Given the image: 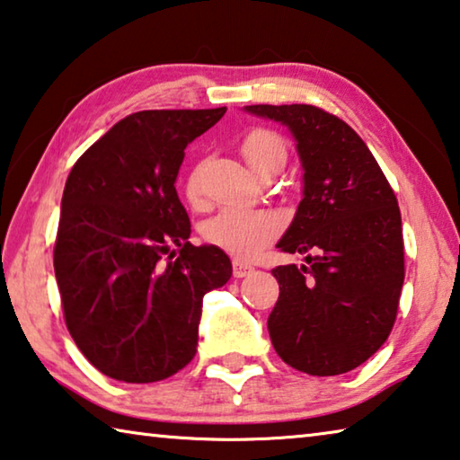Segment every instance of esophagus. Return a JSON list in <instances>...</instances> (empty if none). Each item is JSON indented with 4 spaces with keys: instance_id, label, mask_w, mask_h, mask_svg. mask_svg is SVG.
<instances>
[{
    "instance_id": "obj_1",
    "label": "esophagus",
    "mask_w": 460,
    "mask_h": 460,
    "mask_svg": "<svg viewBox=\"0 0 460 460\" xmlns=\"http://www.w3.org/2000/svg\"><path fill=\"white\" fill-rule=\"evenodd\" d=\"M253 272L252 266H247L242 260H233V276L235 279H243V276H250Z\"/></svg>"
}]
</instances>
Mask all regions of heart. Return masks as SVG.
<instances>
[{"instance_id": "obj_1", "label": "heart", "mask_w": 460, "mask_h": 460, "mask_svg": "<svg viewBox=\"0 0 460 460\" xmlns=\"http://www.w3.org/2000/svg\"><path fill=\"white\" fill-rule=\"evenodd\" d=\"M245 162L253 170H261L270 159L287 157V147L279 135L270 130H252L242 145ZM186 199L199 202L200 199V170L188 173L184 184ZM284 227V218L272 208H247V207H225L215 217H210L202 227V235L208 243L221 247L231 256L250 260L279 237Z\"/></svg>"}]
</instances>
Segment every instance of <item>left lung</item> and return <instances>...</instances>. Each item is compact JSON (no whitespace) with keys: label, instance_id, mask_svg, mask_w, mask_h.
I'll use <instances>...</instances> for the list:
<instances>
[{"label":"left lung","instance_id":"1","mask_svg":"<svg viewBox=\"0 0 460 460\" xmlns=\"http://www.w3.org/2000/svg\"><path fill=\"white\" fill-rule=\"evenodd\" d=\"M295 138L303 199L276 247L305 253L272 270L280 295L268 317L276 354L313 376L344 375L389 338L403 287L401 213L367 143L309 104L245 106Z\"/></svg>","mask_w":460,"mask_h":460}]
</instances>
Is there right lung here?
I'll return each instance as SVG.
<instances>
[{
    "label": "right lung",
    "instance_id": "1",
    "mask_svg": "<svg viewBox=\"0 0 460 460\" xmlns=\"http://www.w3.org/2000/svg\"><path fill=\"white\" fill-rule=\"evenodd\" d=\"M227 108L143 111L87 149L67 178L55 276L73 341L125 383L176 375L199 346L202 298L231 279L217 245L196 247L176 192L184 149Z\"/></svg>",
    "mask_w": 460,
    "mask_h": 460
}]
</instances>
